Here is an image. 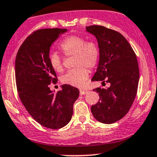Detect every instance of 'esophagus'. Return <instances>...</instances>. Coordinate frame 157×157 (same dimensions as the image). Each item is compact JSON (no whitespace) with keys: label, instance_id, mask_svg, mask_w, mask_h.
I'll return each instance as SVG.
<instances>
[{"label":"esophagus","instance_id":"34e87169","mask_svg":"<svg viewBox=\"0 0 157 157\" xmlns=\"http://www.w3.org/2000/svg\"><path fill=\"white\" fill-rule=\"evenodd\" d=\"M89 92V91L87 90H83V89H80V95H84V94H87Z\"/></svg>","mask_w":157,"mask_h":157}]
</instances>
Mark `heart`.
<instances>
[{"mask_svg": "<svg viewBox=\"0 0 157 157\" xmlns=\"http://www.w3.org/2000/svg\"><path fill=\"white\" fill-rule=\"evenodd\" d=\"M59 47L67 56H75L74 66H76L62 76V82L75 87L82 86L89 75L87 67L92 68L98 64L100 55L98 44L80 36L72 35L65 39ZM49 63L56 71H63V59L58 53H50Z\"/></svg>", "mask_w": 157, "mask_h": 157, "instance_id": "obj_1", "label": "heart"}]
</instances>
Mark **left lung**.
I'll list each match as a JSON object with an SVG mask.
<instances>
[{
	"label": "left lung",
	"mask_w": 157,
	"mask_h": 157,
	"mask_svg": "<svg viewBox=\"0 0 157 157\" xmlns=\"http://www.w3.org/2000/svg\"><path fill=\"white\" fill-rule=\"evenodd\" d=\"M97 39L99 62L93 81L109 82L107 89L96 88L99 101L91 107L93 116L103 124H113L128 113L137 93L139 80L136 53L120 33L103 26L86 27Z\"/></svg>",
	"instance_id": "1"
}]
</instances>
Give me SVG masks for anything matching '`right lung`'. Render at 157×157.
I'll list each match as a JSON object with an SVG mask.
<instances>
[{
    "label": "right lung",
    "mask_w": 157,
    "mask_h": 157,
    "mask_svg": "<svg viewBox=\"0 0 157 157\" xmlns=\"http://www.w3.org/2000/svg\"><path fill=\"white\" fill-rule=\"evenodd\" d=\"M65 32L59 28L35 31L21 45L15 64L17 90L25 109L43 127L55 130L69 123L80 93L67 84L56 93L49 88L51 82H57L49 63L50 48Z\"/></svg>",
    "instance_id": "add662e5"
}]
</instances>
